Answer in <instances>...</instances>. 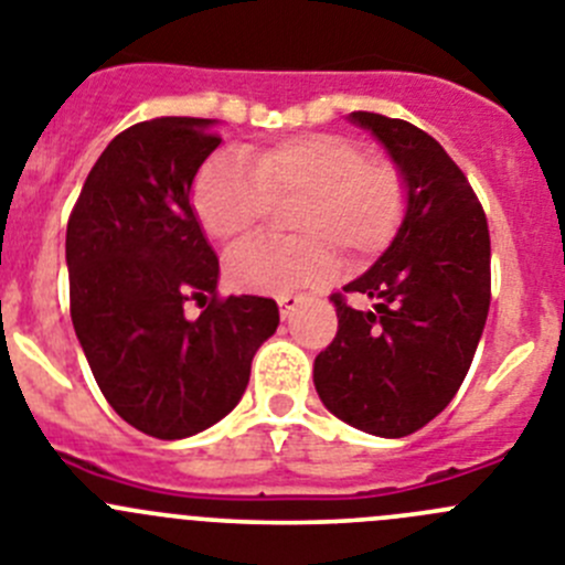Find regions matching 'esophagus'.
<instances>
[{
    "mask_svg": "<svg viewBox=\"0 0 565 565\" xmlns=\"http://www.w3.org/2000/svg\"><path fill=\"white\" fill-rule=\"evenodd\" d=\"M301 295H292V292H284V295H278V309H281V318L287 320V318H292L295 315V309L301 307Z\"/></svg>",
    "mask_w": 565,
    "mask_h": 565,
    "instance_id": "esophagus-1",
    "label": "esophagus"
}]
</instances>
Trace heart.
Returning a JSON list of instances; mask_svg holds the SVG:
<instances>
[{"mask_svg":"<svg viewBox=\"0 0 565 565\" xmlns=\"http://www.w3.org/2000/svg\"><path fill=\"white\" fill-rule=\"evenodd\" d=\"M191 200L200 225L220 242L253 231L270 200H298L289 227L301 238H250L225 258L231 287L284 295L334 270L329 244L349 258L383 250L403 225L408 185L394 162L369 160L352 137L312 131L245 154L211 157L196 174Z\"/></svg>","mask_w":565,"mask_h":565,"instance_id":"obj_1","label":"heart"}]
</instances>
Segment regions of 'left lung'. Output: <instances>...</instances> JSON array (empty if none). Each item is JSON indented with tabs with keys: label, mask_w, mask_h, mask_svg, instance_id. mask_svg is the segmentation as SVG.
<instances>
[{
	"label": "left lung",
	"mask_w": 565,
	"mask_h": 565,
	"mask_svg": "<svg viewBox=\"0 0 565 565\" xmlns=\"http://www.w3.org/2000/svg\"><path fill=\"white\" fill-rule=\"evenodd\" d=\"M403 171L408 207L388 250L345 284L363 312L332 295L338 334L315 358L320 403L352 428L399 439L447 408L490 312L487 216L447 151L408 120L352 111Z\"/></svg>",
	"instance_id": "obj_1"
}]
</instances>
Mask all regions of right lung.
I'll return each mask as SVG.
<instances>
[{
	"label": "right lung",
	"instance_id": "1",
	"mask_svg": "<svg viewBox=\"0 0 565 565\" xmlns=\"http://www.w3.org/2000/svg\"><path fill=\"white\" fill-rule=\"evenodd\" d=\"M216 120L129 126L86 177L67 225L70 315L106 403L131 428L185 439L231 414L258 345L278 329L273 298H216L220 258L191 205ZM209 307L184 318V303Z\"/></svg>",
	"mask_w": 565,
	"mask_h": 565
}]
</instances>
